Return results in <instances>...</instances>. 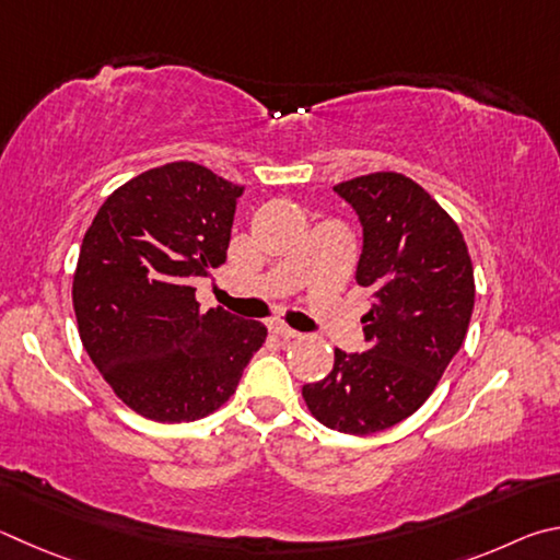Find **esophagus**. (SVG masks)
<instances>
[{
    "instance_id": "esophagus-1",
    "label": "esophagus",
    "mask_w": 560,
    "mask_h": 560,
    "mask_svg": "<svg viewBox=\"0 0 560 560\" xmlns=\"http://www.w3.org/2000/svg\"><path fill=\"white\" fill-rule=\"evenodd\" d=\"M268 329H270V335H275V337H280V339H300L302 335H300V331H295V329H290L288 325H285V322H278V319H275V322H270V325H268Z\"/></svg>"
}]
</instances>
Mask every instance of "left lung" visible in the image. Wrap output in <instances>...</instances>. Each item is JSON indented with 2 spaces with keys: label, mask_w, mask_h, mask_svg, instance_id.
I'll use <instances>...</instances> for the list:
<instances>
[{
  "label": "left lung",
  "mask_w": 560,
  "mask_h": 560,
  "mask_svg": "<svg viewBox=\"0 0 560 560\" xmlns=\"http://www.w3.org/2000/svg\"><path fill=\"white\" fill-rule=\"evenodd\" d=\"M357 211V282L371 288L366 351L335 349L329 376L302 386L319 423L369 435L413 416L459 351L475 307V275L457 223L423 186L396 172L337 184Z\"/></svg>",
  "instance_id": "1"
}]
</instances>
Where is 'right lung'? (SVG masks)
Returning <instances> with one entry per match:
<instances>
[{
  "label": "right lung",
  "instance_id": "1",
  "mask_svg": "<svg viewBox=\"0 0 560 560\" xmlns=\"http://www.w3.org/2000/svg\"><path fill=\"white\" fill-rule=\"evenodd\" d=\"M243 186L172 162L107 196L73 275L81 341L135 413L182 423L213 413L262 347L260 322L199 310L196 282L225 260Z\"/></svg>",
  "mask_w": 560,
  "mask_h": 560
}]
</instances>
